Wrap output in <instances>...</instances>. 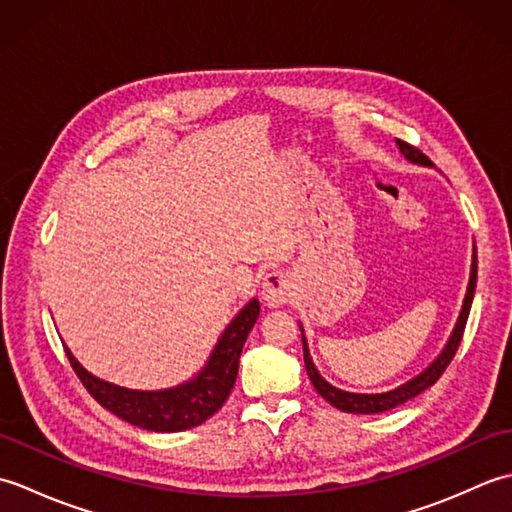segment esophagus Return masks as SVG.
I'll return each mask as SVG.
<instances>
[{
	"label": "esophagus",
	"instance_id": "obj_1",
	"mask_svg": "<svg viewBox=\"0 0 512 512\" xmlns=\"http://www.w3.org/2000/svg\"><path fill=\"white\" fill-rule=\"evenodd\" d=\"M292 292H295V281H292L290 273H286V270H273V273H268L264 277L262 299L266 306L270 308L284 306V303H288V299L292 297Z\"/></svg>",
	"mask_w": 512,
	"mask_h": 512
}]
</instances>
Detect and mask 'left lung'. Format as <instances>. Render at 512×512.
Wrapping results in <instances>:
<instances>
[{
	"label": "left lung",
	"mask_w": 512,
	"mask_h": 512,
	"mask_svg": "<svg viewBox=\"0 0 512 512\" xmlns=\"http://www.w3.org/2000/svg\"><path fill=\"white\" fill-rule=\"evenodd\" d=\"M396 145L400 149V154L405 156L409 162H413V165L433 167V162L427 156H424L420 149L411 147L409 143H405V140H396ZM475 284H477V255H475V246H473V264H471L469 288H466L460 317H458V321H455V328H453V332L449 336L447 345L442 347V352L436 358H433V363L427 369H422L418 376H413L411 380L398 385L396 389L383 391V394H354V391H345V389H339V387L330 385L328 380H325L319 374V369L314 367L310 350H308L306 334H303V328H301V323H299L301 343H303V363H306V372H308V376L312 380L314 389H317L319 396H323L325 400H328L332 407L341 409L345 413H383V411H389V409H396L400 405H405V402L411 400V398H416L418 394H422L424 389H429L433 383H436V380L442 376L444 369H447L449 363L453 361L455 352H458V345L462 341V334H464V328H466V319H469V312H471V303H473V295H475Z\"/></svg>",
	"instance_id": "8db88e82"
}]
</instances>
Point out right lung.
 Here are the masks:
<instances>
[{
	"label": "right lung",
	"mask_w": 512,
	"mask_h": 512,
	"mask_svg": "<svg viewBox=\"0 0 512 512\" xmlns=\"http://www.w3.org/2000/svg\"><path fill=\"white\" fill-rule=\"evenodd\" d=\"M259 317V301L250 299L239 310L233 321L226 325L220 339H217L209 361L191 380L169 389L158 391H140L118 387L114 383L90 374L74 354L65 347V354L70 358V365L81 378L85 389L90 391L101 407L112 411L114 416L134 424V427L158 431V433H176L198 427L204 420H209L220 409L231 389L235 385L239 354L248 339V332Z\"/></svg>",
	"instance_id": "obj_1"
}]
</instances>
